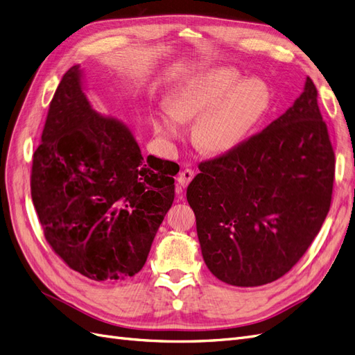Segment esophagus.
I'll use <instances>...</instances> for the list:
<instances>
[{"label": "esophagus", "mask_w": 355, "mask_h": 355, "mask_svg": "<svg viewBox=\"0 0 355 355\" xmlns=\"http://www.w3.org/2000/svg\"><path fill=\"white\" fill-rule=\"evenodd\" d=\"M192 178H194V171L189 170V168H185V170L179 171V175L176 178V182L179 184V188L182 189V188L188 187V184L192 180Z\"/></svg>", "instance_id": "34e87169"}]
</instances>
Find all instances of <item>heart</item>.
I'll use <instances>...</instances> for the list:
<instances>
[{
    "mask_svg": "<svg viewBox=\"0 0 355 355\" xmlns=\"http://www.w3.org/2000/svg\"><path fill=\"white\" fill-rule=\"evenodd\" d=\"M270 106V90L261 80H243L234 68H218L191 78L163 105L158 130L179 137L184 121L196 120L194 145L207 155L232 151L262 120Z\"/></svg>",
    "mask_w": 355,
    "mask_h": 355,
    "instance_id": "obj_1",
    "label": "heart"
}]
</instances>
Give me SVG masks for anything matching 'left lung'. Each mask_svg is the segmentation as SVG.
<instances>
[{
	"label": "left lung",
	"mask_w": 355,
	"mask_h": 355,
	"mask_svg": "<svg viewBox=\"0 0 355 355\" xmlns=\"http://www.w3.org/2000/svg\"><path fill=\"white\" fill-rule=\"evenodd\" d=\"M198 168L187 200L210 272L239 287L288 272L327 216L335 175L313 80L261 133Z\"/></svg>",
	"instance_id": "1"
}]
</instances>
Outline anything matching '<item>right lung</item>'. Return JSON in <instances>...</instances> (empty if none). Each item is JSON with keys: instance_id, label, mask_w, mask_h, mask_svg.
Here are the masks:
<instances>
[{"instance_id": "1", "label": "right lung", "mask_w": 355, "mask_h": 355, "mask_svg": "<svg viewBox=\"0 0 355 355\" xmlns=\"http://www.w3.org/2000/svg\"><path fill=\"white\" fill-rule=\"evenodd\" d=\"M72 67L50 103L34 154L32 201L44 237L73 271L120 282L142 270L175 200L179 166L145 161L132 128L93 110Z\"/></svg>"}]
</instances>
